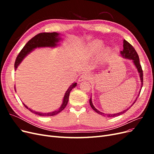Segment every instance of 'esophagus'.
<instances>
[{
  "label": "esophagus",
  "mask_w": 154,
  "mask_h": 154,
  "mask_svg": "<svg viewBox=\"0 0 154 154\" xmlns=\"http://www.w3.org/2000/svg\"><path fill=\"white\" fill-rule=\"evenodd\" d=\"M90 78V76L89 74H87V73H84L78 79V82H81L82 81H84V80H88V79Z\"/></svg>",
  "instance_id": "34e87169"
}]
</instances>
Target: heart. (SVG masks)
Here are the masks:
<instances>
[{"label": "heart", "mask_w": 154, "mask_h": 154, "mask_svg": "<svg viewBox=\"0 0 154 154\" xmlns=\"http://www.w3.org/2000/svg\"><path fill=\"white\" fill-rule=\"evenodd\" d=\"M103 42L100 40H94L88 43L84 49V53L87 56H91L96 54L103 46ZM109 51V48H105L102 51V53L105 54Z\"/></svg>", "instance_id": "heart-1"}]
</instances>
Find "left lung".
<instances>
[{"instance_id": "1", "label": "left lung", "mask_w": 154, "mask_h": 154, "mask_svg": "<svg viewBox=\"0 0 154 154\" xmlns=\"http://www.w3.org/2000/svg\"><path fill=\"white\" fill-rule=\"evenodd\" d=\"M120 54L122 57L126 59H128V60H131L134 65L136 67V68L137 69V71L138 72V73L139 74V78H140V80H141V88L140 90L139 91V94L137 96V97L139 96V94H140L141 92V89L142 88V85H143V71H142V68L140 65V63H139V56L136 52V51L135 50V49L132 47V45L131 44H130L127 41H126L125 40H123V51H120ZM137 97L136 98V100H134V101L132 103V104L130 105V106H132L134 103L136 102V101L137 100ZM89 103H90V105L92 107V109L94 110L95 112L97 114H99L101 116H104V117H109V118H112V117H116V116H118L119 115H122L123 114H124L125 112H127V110H128L130 106H129L128 108H127V109H125L122 112H117L116 114H105L103 112H101L100 110H98L97 109H96L94 105L92 104V97H91V98L89 100Z\"/></svg>"}]
</instances>
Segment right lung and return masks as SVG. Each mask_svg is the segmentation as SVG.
<instances>
[{
    "instance_id": "add662e5",
    "label": "right lung",
    "mask_w": 154,
    "mask_h": 154,
    "mask_svg": "<svg viewBox=\"0 0 154 154\" xmlns=\"http://www.w3.org/2000/svg\"><path fill=\"white\" fill-rule=\"evenodd\" d=\"M60 33H58V32H42V33H39L35 36L33 38H31L29 41H28L23 49L20 51V53L17 56V59L15 60V70L16 71L18 66H19L20 63L22 62V61L24 58L26 57L27 54H29L30 53H31L32 51H34L36 48H54L57 47L59 45L58 42L60 41H61L62 39L61 37L60 36ZM77 85V83H73L72 85L69 86L68 89L66 92L63 96L62 103L60 106L59 109L56 110L53 112H36L35 110H32L31 109L29 108L28 106H27L24 103V105L25 106L26 108H27L31 112L34 113L35 114H37L41 116H53L54 115H57V114L60 113V112L62 111L66 106H67L69 101V97L70 94V92L71 91L73 88L75 87Z\"/></svg>"
}]
</instances>
